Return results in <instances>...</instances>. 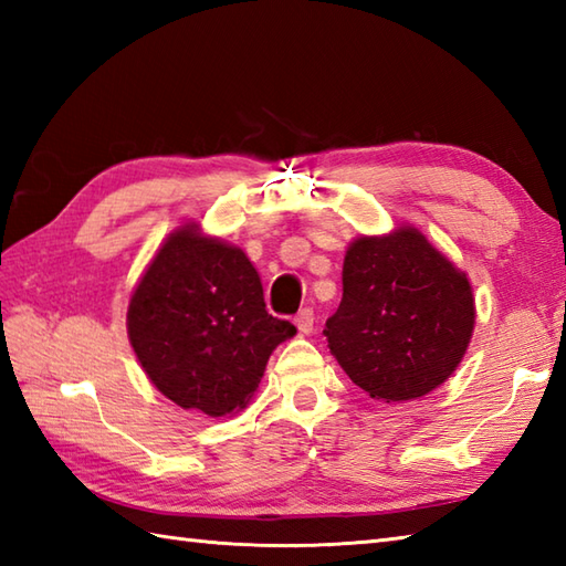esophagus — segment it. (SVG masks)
Instances as JSON below:
<instances>
[{
	"label": "esophagus",
	"mask_w": 566,
	"mask_h": 566,
	"mask_svg": "<svg viewBox=\"0 0 566 566\" xmlns=\"http://www.w3.org/2000/svg\"><path fill=\"white\" fill-rule=\"evenodd\" d=\"M294 323H296L298 333H302V335H308L311 331H314V323H316L314 311H311V308H302V311H298V314L294 316Z\"/></svg>",
	"instance_id": "esophagus-1"
}]
</instances>
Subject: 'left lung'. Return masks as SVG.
<instances>
[{
    "label": "left lung",
    "mask_w": 566,
    "mask_h": 566,
    "mask_svg": "<svg viewBox=\"0 0 566 566\" xmlns=\"http://www.w3.org/2000/svg\"><path fill=\"white\" fill-rule=\"evenodd\" d=\"M474 321L469 276L416 226L403 223L347 245L343 298L323 335L359 389L401 403L454 375Z\"/></svg>",
    "instance_id": "left-lung-1"
}]
</instances>
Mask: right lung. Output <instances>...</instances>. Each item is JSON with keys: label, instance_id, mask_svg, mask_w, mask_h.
Segmentation results:
<instances>
[{"label": "right lung", "instance_id": "add662e5", "mask_svg": "<svg viewBox=\"0 0 566 566\" xmlns=\"http://www.w3.org/2000/svg\"><path fill=\"white\" fill-rule=\"evenodd\" d=\"M126 328L153 387L211 418L243 411L274 347L296 335L264 308L245 250L199 223L163 240L130 292Z\"/></svg>", "mask_w": 566, "mask_h": 566}]
</instances>
